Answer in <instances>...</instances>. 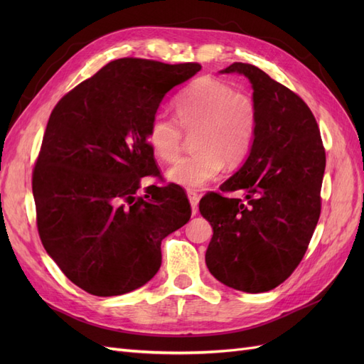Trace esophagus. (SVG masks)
I'll use <instances>...</instances> for the list:
<instances>
[{"label": "esophagus", "mask_w": 364, "mask_h": 364, "mask_svg": "<svg viewBox=\"0 0 364 364\" xmlns=\"http://www.w3.org/2000/svg\"><path fill=\"white\" fill-rule=\"evenodd\" d=\"M188 199L191 202V211L196 215L197 211H199V194L194 191H188Z\"/></svg>", "instance_id": "esophagus-1"}]
</instances>
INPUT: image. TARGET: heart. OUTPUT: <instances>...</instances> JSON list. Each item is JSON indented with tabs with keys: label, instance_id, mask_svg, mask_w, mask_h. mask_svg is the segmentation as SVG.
Masks as SVG:
<instances>
[{
	"label": "heart",
	"instance_id": "1",
	"mask_svg": "<svg viewBox=\"0 0 364 364\" xmlns=\"http://www.w3.org/2000/svg\"><path fill=\"white\" fill-rule=\"evenodd\" d=\"M176 117L153 115L147 142L162 162H173L182 151L186 135L197 153L176 162L168 179L183 188L197 190L218 178L223 168L237 167L252 150L258 129V106L246 91L203 75L196 79L174 103Z\"/></svg>",
	"mask_w": 364,
	"mask_h": 364
}]
</instances>
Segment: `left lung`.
Masks as SVG:
<instances>
[{
    "label": "left lung",
    "instance_id": "8db88e82",
    "mask_svg": "<svg viewBox=\"0 0 364 364\" xmlns=\"http://www.w3.org/2000/svg\"><path fill=\"white\" fill-rule=\"evenodd\" d=\"M222 73L245 74L258 106V129L245 165L220 193L199 203L213 226L206 266L230 289L262 293L299 266L321 217L325 147L302 98L255 65L234 62ZM245 191L247 200L223 192Z\"/></svg>",
    "mask_w": 364,
    "mask_h": 364
}]
</instances>
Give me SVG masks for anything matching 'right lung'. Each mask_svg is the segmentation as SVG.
<instances>
[{"instance_id":"right-lung-1","label":"right lung","mask_w":364,"mask_h":364,"mask_svg":"<svg viewBox=\"0 0 364 364\" xmlns=\"http://www.w3.org/2000/svg\"><path fill=\"white\" fill-rule=\"evenodd\" d=\"M200 68L117 59L54 106L31 176L36 226L48 255L82 290L118 296L144 285L161 267V241L190 220L179 185L136 193L142 178L161 174L146 136L151 117Z\"/></svg>"}]
</instances>
